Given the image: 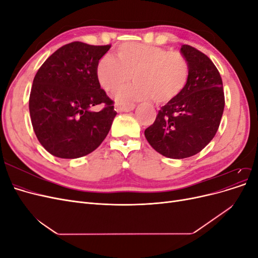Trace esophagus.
<instances>
[{
    "instance_id": "esophagus-1",
    "label": "esophagus",
    "mask_w": 258,
    "mask_h": 258,
    "mask_svg": "<svg viewBox=\"0 0 258 258\" xmlns=\"http://www.w3.org/2000/svg\"><path fill=\"white\" fill-rule=\"evenodd\" d=\"M136 107L135 104L132 103H122V102H117L115 103V111L117 113H122V112H130Z\"/></svg>"
}]
</instances>
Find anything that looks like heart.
<instances>
[{"label": "heart", "mask_w": 258, "mask_h": 258, "mask_svg": "<svg viewBox=\"0 0 258 258\" xmlns=\"http://www.w3.org/2000/svg\"><path fill=\"white\" fill-rule=\"evenodd\" d=\"M117 59L105 54L97 64V79L104 90L113 92L128 83H136L116 93L120 102L152 100L166 104L177 99L189 79L186 59L158 46L127 43L117 48Z\"/></svg>", "instance_id": "heart-1"}]
</instances>
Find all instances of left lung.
Instances as JSON below:
<instances>
[{
	"label": "left lung",
	"instance_id": "obj_1",
	"mask_svg": "<svg viewBox=\"0 0 258 258\" xmlns=\"http://www.w3.org/2000/svg\"><path fill=\"white\" fill-rule=\"evenodd\" d=\"M179 51L188 63V82L181 96L161 106L144 132L156 152L173 159L204 150L220 127L225 106L222 77L213 62L189 45H182Z\"/></svg>",
	"mask_w": 258,
	"mask_h": 258
}]
</instances>
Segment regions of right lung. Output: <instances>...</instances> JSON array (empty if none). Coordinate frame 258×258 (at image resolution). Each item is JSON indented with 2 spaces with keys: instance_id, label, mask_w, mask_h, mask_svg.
Listing matches in <instances>:
<instances>
[{
  "instance_id": "1",
  "label": "right lung",
  "mask_w": 258,
  "mask_h": 258,
  "mask_svg": "<svg viewBox=\"0 0 258 258\" xmlns=\"http://www.w3.org/2000/svg\"><path fill=\"white\" fill-rule=\"evenodd\" d=\"M111 45L73 42L46 60L33 80L29 110L46 151L59 158L90 154L103 142L116 116L113 101L97 79V64ZM104 104L100 112L92 106Z\"/></svg>"
}]
</instances>
